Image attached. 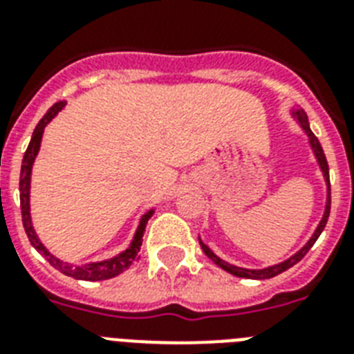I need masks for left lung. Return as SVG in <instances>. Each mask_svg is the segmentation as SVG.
<instances>
[{
    "instance_id": "1",
    "label": "left lung",
    "mask_w": 354,
    "mask_h": 354,
    "mask_svg": "<svg viewBox=\"0 0 354 354\" xmlns=\"http://www.w3.org/2000/svg\"><path fill=\"white\" fill-rule=\"evenodd\" d=\"M292 115H294V118H296V121L299 122V127L303 128V132L307 133L308 143H310V147H313V152H314V156H316V160H318L319 169H322V172H324L325 183H327V202H325L324 216H322V221H319L318 227H316V232L313 233V236L308 239L307 244H305V246H303L299 252H296L294 255H292V257H288L286 261H283V263L274 264V266H268V268L250 270V268H241V266H235V264L226 263L224 259H221L218 255H215V253L211 252L209 246H205L204 242L200 241V246H202V250H204L205 255H207V257H209L211 261L216 264V266H221L222 270H226V272H230L232 275H236V277H246V279H270V277H275V275H279L281 272H285V270L292 268L294 264L299 263V261H301V259L307 255V252L310 250V248H313L314 242L318 241V236L322 235L325 224H327V218H329V213H330V182H329V165H327V160H325L324 149H322V145H319L318 138L314 136L313 130H310V127H308L307 113L303 112V110H294V112H292Z\"/></svg>"
}]
</instances>
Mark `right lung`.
Instances as JSON below:
<instances>
[{
  "mask_svg": "<svg viewBox=\"0 0 354 354\" xmlns=\"http://www.w3.org/2000/svg\"><path fill=\"white\" fill-rule=\"evenodd\" d=\"M66 106V102L60 101L57 104H53L44 118L40 119V122L36 124L35 132H32V138H30V143L25 150L24 161H21V172H19V205H21V221H24L25 233L29 236L30 244L35 246V250L44 255V257L49 261L53 268L60 270L64 275H69L73 279H84V281H104L112 279L115 275L122 274L124 270L130 268V264L136 263L139 257V250H141V242H143V233L145 227H147V222L152 216L154 209L147 211L141 221H139V226L136 230V235H133L130 246L121 252L119 255L112 259H106V261H99V263H88L82 264V266H75V264L64 263L58 257H55L49 250H47L44 244L40 242L38 235H36L35 227H32V222H30V205H29V191H30V172H32V163L36 160V154L40 150L41 143V133H44V128L51 122V119L57 115L62 108Z\"/></svg>",
  "mask_w": 354,
  "mask_h": 354,
  "instance_id": "right-lung-1",
  "label": "right lung"
}]
</instances>
